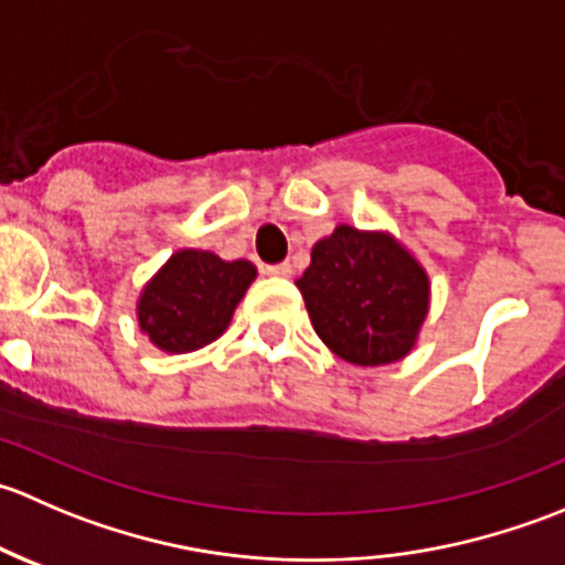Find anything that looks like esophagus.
<instances>
[{"label": "esophagus", "instance_id": "obj_1", "mask_svg": "<svg viewBox=\"0 0 565 565\" xmlns=\"http://www.w3.org/2000/svg\"><path fill=\"white\" fill-rule=\"evenodd\" d=\"M265 273H267V276L289 278V276H292V265H289V262H281V265H270V267H265Z\"/></svg>", "mask_w": 565, "mask_h": 565}]
</instances>
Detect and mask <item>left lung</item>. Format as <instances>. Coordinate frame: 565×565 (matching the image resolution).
I'll use <instances>...</instances> for the list:
<instances>
[{
	"label": "left lung",
	"instance_id": "8db88e82",
	"mask_svg": "<svg viewBox=\"0 0 565 565\" xmlns=\"http://www.w3.org/2000/svg\"><path fill=\"white\" fill-rule=\"evenodd\" d=\"M317 335L355 366H385L413 350L429 311V278L391 235L335 226L298 278Z\"/></svg>",
	"mask_w": 565,
	"mask_h": 565
}]
</instances>
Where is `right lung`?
Masks as SVG:
<instances>
[{
	"label": "right lung",
	"instance_id": "obj_1",
	"mask_svg": "<svg viewBox=\"0 0 565 565\" xmlns=\"http://www.w3.org/2000/svg\"><path fill=\"white\" fill-rule=\"evenodd\" d=\"M254 276L246 259L177 250L141 292L139 328L163 352L199 350L224 333Z\"/></svg>",
	"mask_w": 565,
	"mask_h": 565
}]
</instances>
